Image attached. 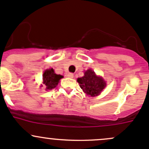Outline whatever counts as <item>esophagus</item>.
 I'll use <instances>...</instances> for the list:
<instances>
[{"mask_svg": "<svg viewBox=\"0 0 149 149\" xmlns=\"http://www.w3.org/2000/svg\"><path fill=\"white\" fill-rule=\"evenodd\" d=\"M67 76L68 78H70V79H73V73H68L67 74Z\"/></svg>", "mask_w": 149, "mask_h": 149, "instance_id": "34e87169", "label": "esophagus"}]
</instances>
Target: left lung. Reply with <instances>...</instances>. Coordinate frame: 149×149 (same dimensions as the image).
Wrapping results in <instances>:
<instances>
[{"instance_id":"obj_1","label":"left lung","mask_w":149,"mask_h":149,"mask_svg":"<svg viewBox=\"0 0 149 149\" xmlns=\"http://www.w3.org/2000/svg\"><path fill=\"white\" fill-rule=\"evenodd\" d=\"M80 87L88 95L94 97L100 94L106 86V83L102 78L97 76L94 71L88 69L84 73V76L77 79Z\"/></svg>"}]
</instances>
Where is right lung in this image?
<instances>
[{
    "mask_svg": "<svg viewBox=\"0 0 149 149\" xmlns=\"http://www.w3.org/2000/svg\"><path fill=\"white\" fill-rule=\"evenodd\" d=\"M62 78H63V76L56 74L52 68L48 69L43 73V84L45 85L47 89H52L56 87L60 79Z\"/></svg>",
    "mask_w": 149,
    "mask_h": 149,
    "instance_id": "right-lung-1",
    "label": "right lung"
}]
</instances>
